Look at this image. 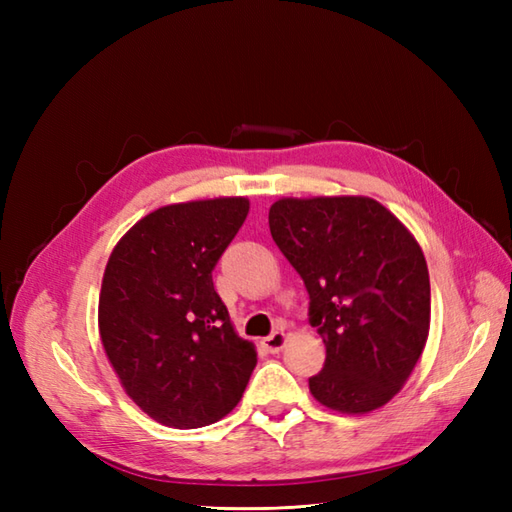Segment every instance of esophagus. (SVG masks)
Instances as JSON below:
<instances>
[{
  "instance_id": "1",
  "label": "esophagus",
  "mask_w": 512,
  "mask_h": 512,
  "mask_svg": "<svg viewBox=\"0 0 512 512\" xmlns=\"http://www.w3.org/2000/svg\"><path fill=\"white\" fill-rule=\"evenodd\" d=\"M286 341H288V336L284 332H273V334L266 336V339H264V347H266L270 354H279L281 350H284Z\"/></svg>"
}]
</instances>
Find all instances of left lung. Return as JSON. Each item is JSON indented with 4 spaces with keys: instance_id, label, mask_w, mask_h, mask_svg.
I'll return each instance as SVG.
<instances>
[{
    "instance_id": "8db88e82",
    "label": "left lung",
    "mask_w": 512,
    "mask_h": 512,
    "mask_svg": "<svg viewBox=\"0 0 512 512\" xmlns=\"http://www.w3.org/2000/svg\"><path fill=\"white\" fill-rule=\"evenodd\" d=\"M268 224L308 288L310 323L325 343L312 396L341 413L387 405L429 336V270L416 237L365 195L281 198Z\"/></svg>"
}]
</instances>
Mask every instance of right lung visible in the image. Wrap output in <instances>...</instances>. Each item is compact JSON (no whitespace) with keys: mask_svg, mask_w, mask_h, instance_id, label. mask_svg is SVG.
Returning a JSON list of instances; mask_svg holds the SVG:
<instances>
[{"mask_svg":"<svg viewBox=\"0 0 512 512\" xmlns=\"http://www.w3.org/2000/svg\"><path fill=\"white\" fill-rule=\"evenodd\" d=\"M248 198L160 206L118 239L99 295V332L125 394L173 429L222 420L242 400L255 345L233 328L213 268Z\"/></svg>","mask_w":512,"mask_h":512,"instance_id":"1","label":"right lung"}]
</instances>
